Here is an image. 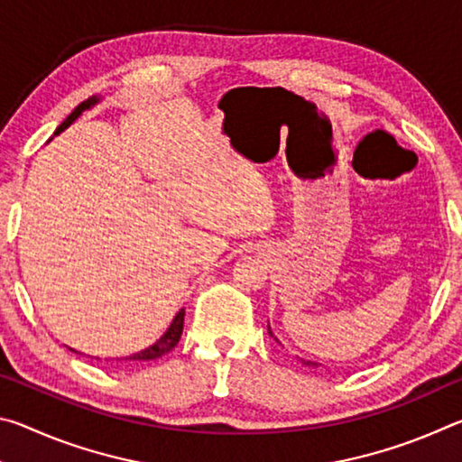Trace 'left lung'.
Listing matches in <instances>:
<instances>
[{
	"label": "left lung",
	"instance_id": "obj_1",
	"mask_svg": "<svg viewBox=\"0 0 462 462\" xmlns=\"http://www.w3.org/2000/svg\"><path fill=\"white\" fill-rule=\"evenodd\" d=\"M269 334L273 336V332H271V328H269ZM273 338H275V336H273ZM277 340V338H275ZM301 363L303 365H308V366H318V363H311V361H303V358H301Z\"/></svg>",
	"mask_w": 462,
	"mask_h": 462
}]
</instances>
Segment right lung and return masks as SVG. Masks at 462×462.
Listing matches in <instances>:
<instances>
[{
  "instance_id": "add662e5",
  "label": "right lung",
  "mask_w": 462,
  "mask_h": 462,
  "mask_svg": "<svg viewBox=\"0 0 462 462\" xmlns=\"http://www.w3.org/2000/svg\"><path fill=\"white\" fill-rule=\"evenodd\" d=\"M97 101H99V97L93 96V97H89V99H85L83 104L77 106V107L73 109V112L67 116V120L62 122L57 130H54V136L60 134L62 130L71 126V124H73L77 118H79V116L85 112V109L93 107V106L97 104ZM183 319H185V310L179 311V314L173 318V322H171V326L167 328V332L162 334L161 338L152 344V346L140 350V353H136V355H130V356L124 358V361H154V358H159V356H162V355L171 353V350H173V348L177 346V342H179V338H181V334H183ZM71 350H73V348H71Z\"/></svg>"
}]
</instances>
